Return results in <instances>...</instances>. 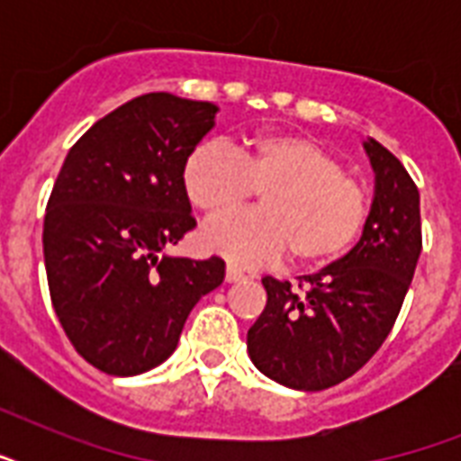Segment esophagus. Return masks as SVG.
Returning <instances> with one entry per match:
<instances>
[{"instance_id":"1","label":"esophagus","mask_w":461,"mask_h":461,"mask_svg":"<svg viewBox=\"0 0 461 461\" xmlns=\"http://www.w3.org/2000/svg\"><path fill=\"white\" fill-rule=\"evenodd\" d=\"M224 277H227V282H239L244 280L246 273L239 266H234V263H227V275Z\"/></svg>"}]
</instances>
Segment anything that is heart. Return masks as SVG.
<instances>
[{"mask_svg": "<svg viewBox=\"0 0 461 461\" xmlns=\"http://www.w3.org/2000/svg\"><path fill=\"white\" fill-rule=\"evenodd\" d=\"M184 191L203 215L223 217L255 191L264 210L217 220L203 239L241 266H266L289 251L299 266H330L361 237L371 195L332 150L299 133H263L234 155L201 143L184 162Z\"/></svg>", "mask_w": 461, "mask_h": 461, "instance_id": "obj_1", "label": "heart"}]
</instances>
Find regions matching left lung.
I'll return each mask as SVG.
<instances>
[{"label": "left lung", "mask_w": 461, "mask_h": 461, "mask_svg": "<svg viewBox=\"0 0 461 461\" xmlns=\"http://www.w3.org/2000/svg\"><path fill=\"white\" fill-rule=\"evenodd\" d=\"M375 172L358 244L299 289L263 277L267 303L246 337L251 361L294 390H325L364 368L390 335L421 253L419 188L378 140L364 143Z\"/></svg>", "instance_id": "left-lung-1"}]
</instances>
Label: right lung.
I'll use <instances>...</instances> for the list:
<instances>
[{
	"label": "right lung",
	"mask_w": 461,
	"mask_h": 461,
	"mask_svg": "<svg viewBox=\"0 0 461 461\" xmlns=\"http://www.w3.org/2000/svg\"><path fill=\"white\" fill-rule=\"evenodd\" d=\"M212 103L133 97L68 150L47 201L42 249L61 328L97 371L139 375L165 361L224 260L172 258L195 227L184 162L215 126Z\"/></svg>",
	"instance_id": "obj_1"
}]
</instances>
